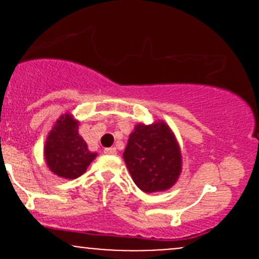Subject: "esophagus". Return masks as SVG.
I'll return each mask as SVG.
<instances>
[{
  "label": "esophagus",
  "mask_w": 259,
  "mask_h": 259,
  "mask_svg": "<svg viewBox=\"0 0 259 259\" xmlns=\"http://www.w3.org/2000/svg\"><path fill=\"white\" fill-rule=\"evenodd\" d=\"M105 153L106 154H115V153H117V148H115V147L105 148Z\"/></svg>",
  "instance_id": "esophagus-1"
}]
</instances>
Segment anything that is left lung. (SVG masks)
I'll use <instances>...</instances> for the list:
<instances>
[{
    "mask_svg": "<svg viewBox=\"0 0 259 259\" xmlns=\"http://www.w3.org/2000/svg\"><path fill=\"white\" fill-rule=\"evenodd\" d=\"M123 158L134 183L144 192L165 191L181 173V152L173 132L162 120L140 123L130 134Z\"/></svg>",
    "mask_w": 259,
    "mask_h": 259,
    "instance_id": "left-lung-1",
    "label": "left lung"
}]
</instances>
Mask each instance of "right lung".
Returning a JSON list of instances; mask_svg holds the SVG:
<instances>
[{
    "label": "right lung",
    "instance_id": "add662e5",
    "mask_svg": "<svg viewBox=\"0 0 259 259\" xmlns=\"http://www.w3.org/2000/svg\"><path fill=\"white\" fill-rule=\"evenodd\" d=\"M78 129L79 121L65 113L56 121L45 144L47 167L53 174L65 179H76L84 174L97 156L96 152L89 151Z\"/></svg>",
    "mask_w": 259,
    "mask_h": 259
}]
</instances>
